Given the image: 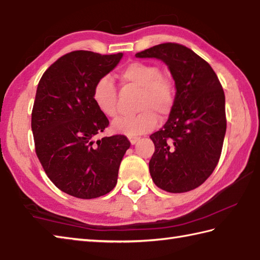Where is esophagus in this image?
Segmentation results:
<instances>
[{"label": "esophagus", "instance_id": "obj_1", "mask_svg": "<svg viewBox=\"0 0 260 260\" xmlns=\"http://www.w3.org/2000/svg\"><path fill=\"white\" fill-rule=\"evenodd\" d=\"M128 138H129V140H130V142H131V145H136L137 142H138V140L140 139L139 137H136V136H129Z\"/></svg>", "mask_w": 260, "mask_h": 260}]
</instances>
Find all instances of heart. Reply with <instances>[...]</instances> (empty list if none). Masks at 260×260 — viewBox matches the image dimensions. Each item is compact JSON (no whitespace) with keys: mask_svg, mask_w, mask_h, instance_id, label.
<instances>
[{"mask_svg":"<svg viewBox=\"0 0 260 260\" xmlns=\"http://www.w3.org/2000/svg\"><path fill=\"white\" fill-rule=\"evenodd\" d=\"M120 79L126 84L140 87L138 110L135 115L118 116L112 128L115 132L129 136L142 135L156 128L158 117L166 119L175 105L173 82L161 75L160 68L142 61H132L121 70ZM92 99L101 113L107 116L116 114V86L112 77L103 75L95 82Z\"/></svg>","mask_w":260,"mask_h":260,"instance_id":"1","label":"heart"}]
</instances>
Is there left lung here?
Here are the masks:
<instances>
[{
    "instance_id": "left-lung-1",
    "label": "left lung",
    "mask_w": 260,
    "mask_h": 260,
    "mask_svg": "<svg viewBox=\"0 0 260 260\" xmlns=\"http://www.w3.org/2000/svg\"><path fill=\"white\" fill-rule=\"evenodd\" d=\"M136 57L162 60L176 86L167 122L150 136L151 178L166 192H188L202 185L219 162L226 130L223 88L209 62L183 45L166 42Z\"/></svg>"
}]
</instances>
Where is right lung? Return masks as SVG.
<instances>
[{
    "label": "right lung",
    "mask_w": 260,
    "mask_h": 260,
    "mask_svg": "<svg viewBox=\"0 0 260 260\" xmlns=\"http://www.w3.org/2000/svg\"><path fill=\"white\" fill-rule=\"evenodd\" d=\"M122 56L68 52L44 73L37 87L31 114L37 157L50 181L72 197H102L118 182L130 141L123 135L96 140L109 120L94 104L92 89Z\"/></svg>",
    "instance_id": "add662e5"
}]
</instances>
